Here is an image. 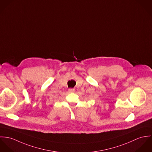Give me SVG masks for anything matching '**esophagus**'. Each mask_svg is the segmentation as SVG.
<instances>
[{"label":"esophagus","mask_w":152,"mask_h":152,"mask_svg":"<svg viewBox=\"0 0 152 152\" xmlns=\"http://www.w3.org/2000/svg\"><path fill=\"white\" fill-rule=\"evenodd\" d=\"M75 90L74 88H69L68 90V91L69 93H73V92H75Z\"/></svg>","instance_id":"34e87169"}]
</instances>
